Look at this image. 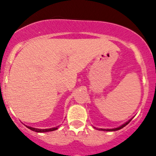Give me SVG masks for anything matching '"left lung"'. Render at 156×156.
I'll list each match as a JSON object with an SVG mask.
<instances>
[{"label": "left lung", "instance_id": "obj_1", "mask_svg": "<svg viewBox=\"0 0 156 156\" xmlns=\"http://www.w3.org/2000/svg\"><path fill=\"white\" fill-rule=\"evenodd\" d=\"M131 119H130L129 120H128L127 122H126L125 123H123L122 125H121V126H118V127H116V128H112V129H102V128H96L95 126H94V127L96 128V129H98V130H103V131H115V130H119V129H122V128H123L124 126H126V125H127L128 123L130 122V121H131Z\"/></svg>", "mask_w": 156, "mask_h": 156}]
</instances>
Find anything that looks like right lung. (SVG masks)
I'll return each instance as SVG.
<instances>
[{"mask_svg":"<svg viewBox=\"0 0 156 156\" xmlns=\"http://www.w3.org/2000/svg\"><path fill=\"white\" fill-rule=\"evenodd\" d=\"M27 126V128H29L30 129H31V130H33V131L37 132V133H45V132L54 131V130H56V129L59 127V126H56V127L49 128V129H38V128L32 127V126Z\"/></svg>","mask_w":156,"mask_h":156,"instance_id":"1","label":"right lung"}]
</instances>
